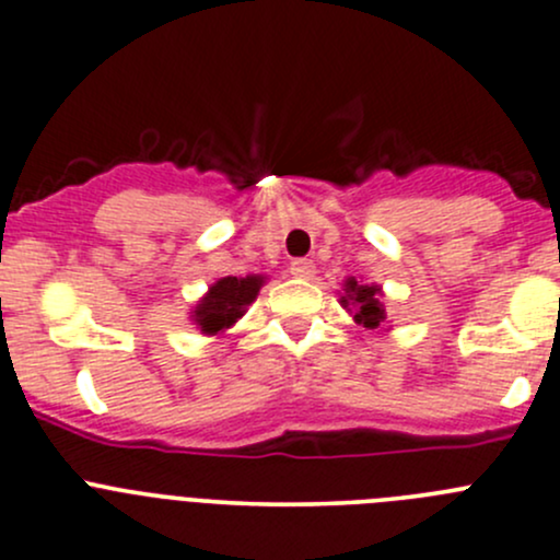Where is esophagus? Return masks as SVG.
I'll list each match as a JSON object with an SVG mask.
<instances>
[{"instance_id": "esophagus-1", "label": "esophagus", "mask_w": 560, "mask_h": 560, "mask_svg": "<svg viewBox=\"0 0 560 560\" xmlns=\"http://www.w3.org/2000/svg\"><path fill=\"white\" fill-rule=\"evenodd\" d=\"M288 269H291L293 278H302V280H310L312 275H315V264H312L310 258H293Z\"/></svg>"}]
</instances>
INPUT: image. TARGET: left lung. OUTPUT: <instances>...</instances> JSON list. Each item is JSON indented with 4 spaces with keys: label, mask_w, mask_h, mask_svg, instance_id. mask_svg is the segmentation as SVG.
I'll list each match as a JSON object with an SVG mask.
<instances>
[{
    "label": "left lung",
    "mask_w": 560,
    "mask_h": 560,
    "mask_svg": "<svg viewBox=\"0 0 560 560\" xmlns=\"http://www.w3.org/2000/svg\"><path fill=\"white\" fill-rule=\"evenodd\" d=\"M382 288L378 285H363L354 278L345 280V296H341V306L354 310V323L363 328H378L384 323V306L378 302Z\"/></svg>",
    "instance_id": "1"
}]
</instances>
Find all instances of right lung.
<instances>
[{"label": "right lung", "mask_w": 560, "mask_h": 560, "mask_svg": "<svg viewBox=\"0 0 560 560\" xmlns=\"http://www.w3.org/2000/svg\"><path fill=\"white\" fill-rule=\"evenodd\" d=\"M261 285V275L221 278L219 282H213V285L208 288L206 296H202L195 310H191V320H195V326H200L202 334H224V330L232 328L234 323L245 315V310L256 302Z\"/></svg>", "instance_id": "right-lung-1"}]
</instances>
